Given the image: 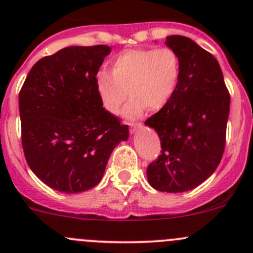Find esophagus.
I'll list each match as a JSON object with an SVG mask.
<instances>
[{
  "label": "esophagus",
  "mask_w": 253,
  "mask_h": 253,
  "mask_svg": "<svg viewBox=\"0 0 253 253\" xmlns=\"http://www.w3.org/2000/svg\"><path fill=\"white\" fill-rule=\"evenodd\" d=\"M127 125L129 126V131L131 132H136L137 129L142 127L141 122H127Z\"/></svg>",
  "instance_id": "1"
}]
</instances>
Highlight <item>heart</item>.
<instances>
[{"mask_svg":"<svg viewBox=\"0 0 253 253\" xmlns=\"http://www.w3.org/2000/svg\"><path fill=\"white\" fill-rule=\"evenodd\" d=\"M180 57L170 47L129 48L112 58L110 73L100 71L95 77L96 91L103 108L127 117H138L148 109L160 110L174 96L180 78Z\"/></svg>","mask_w":253,"mask_h":253,"instance_id":"heart-1","label":"heart"}]
</instances>
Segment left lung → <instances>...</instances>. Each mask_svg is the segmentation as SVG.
<instances>
[{
    "label": "left lung",
    "instance_id": "1",
    "mask_svg": "<svg viewBox=\"0 0 253 253\" xmlns=\"http://www.w3.org/2000/svg\"><path fill=\"white\" fill-rule=\"evenodd\" d=\"M167 45L180 57L171 100L144 122L157 131L162 152L147 168L150 186L162 192L190 191L206 181L225 149L230 94L211 53L190 38L171 35Z\"/></svg>",
    "mask_w": 253,
    "mask_h": 253
}]
</instances>
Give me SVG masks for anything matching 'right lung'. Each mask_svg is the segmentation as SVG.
<instances>
[{"label": "right lung", "mask_w": 253, "mask_h": 253, "mask_svg": "<svg viewBox=\"0 0 253 253\" xmlns=\"http://www.w3.org/2000/svg\"><path fill=\"white\" fill-rule=\"evenodd\" d=\"M106 45L70 46L32 67L19 91L25 160L48 187L65 193L100 182L112 150L128 127L103 108L95 77Z\"/></svg>", "instance_id": "add662e5"}]
</instances>
